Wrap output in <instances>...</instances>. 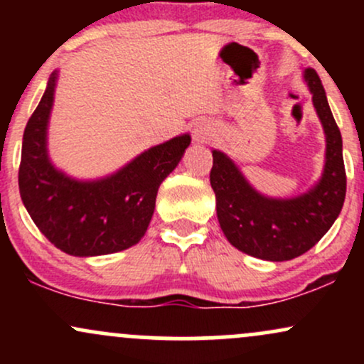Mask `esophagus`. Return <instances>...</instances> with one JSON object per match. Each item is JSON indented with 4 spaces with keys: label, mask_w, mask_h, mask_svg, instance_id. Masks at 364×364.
I'll use <instances>...</instances> for the list:
<instances>
[{
    "label": "esophagus",
    "mask_w": 364,
    "mask_h": 364,
    "mask_svg": "<svg viewBox=\"0 0 364 364\" xmlns=\"http://www.w3.org/2000/svg\"><path fill=\"white\" fill-rule=\"evenodd\" d=\"M212 136V129L207 124H196L193 128V139L196 141H207Z\"/></svg>",
    "instance_id": "34e87169"
}]
</instances>
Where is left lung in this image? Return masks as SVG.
<instances>
[{"mask_svg": "<svg viewBox=\"0 0 364 364\" xmlns=\"http://www.w3.org/2000/svg\"><path fill=\"white\" fill-rule=\"evenodd\" d=\"M303 77L327 141L323 173L311 190L294 198H270L258 193L224 152L212 150L210 185L220 229L235 248L262 260L284 262L306 253L332 228L344 205L346 169L339 127L315 70L306 68Z\"/></svg>", "mask_w": 364, "mask_h": 364, "instance_id": "8db88e82", "label": "left lung"}]
</instances>
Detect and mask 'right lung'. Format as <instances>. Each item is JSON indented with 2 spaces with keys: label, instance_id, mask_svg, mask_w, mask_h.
I'll return each mask as SVG.
<instances>
[{
  "label": "right lung",
  "instance_id": "right-lung-1",
  "mask_svg": "<svg viewBox=\"0 0 364 364\" xmlns=\"http://www.w3.org/2000/svg\"><path fill=\"white\" fill-rule=\"evenodd\" d=\"M58 72L23 132L20 196L39 231L61 252L97 257L123 252L147 231L161 183L173 173L191 136L150 147L111 176L80 181L66 176L48 156V123Z\"/></svg>",
  "mask_w": 364,
  "mask_h": 364
}]
</instances>
